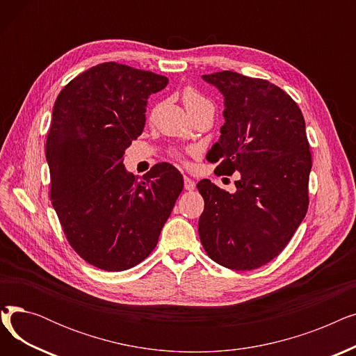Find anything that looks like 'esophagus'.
<instances>
[{"label":"esophagus","mask_w":356,"mask_h":356,"mask_svg":"<svg viewBox=\"0 0 356 356\" xmlns=\"http://www.w3.org/2000/svg\"><path fill=\"white\" fill-rule=\"evenodd\" d=\"M184 189L189 192H192L195 189V181L189 176H184Z\"/></svg>","instance_id":"obj_1"}]
</instances>
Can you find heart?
<instances>
[{
    "label": "heart",
    "mask_w": 356,
    "mask_h": 356,
    "mask_svg": "<svg viewBox=\"0 0 356 356\" xmlns=\"http://www.w3.org/2000/svg\"><path fill=\"white\" fill-rule=\"evenodd\" d=\"M181 99H183L184 108L188 112H193L202 106L212 105L207 98L200 95V93L193 88H186L181 93Z\"/></svg>",
    "instance_id": "b5f03b06"
}]
</instances>
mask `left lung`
Listing matches in <instances>:
<instances>
[{
    "mask_svg": "<svg viewBox=\"0 0 356 356\" xmlns=\"http://www.w3.org/2000/svg\"><path fill=\"white\" fill-rule=\"evenodd\" d=\"M223 97L220 136L209 152L222 175L239 173L236 192L208 179L199 236L215 263L236 271L264 266L289 244L306 216L312 156L300 108L264 79L223 70L203 74Z\"/></svg>",
    "mask_w": 356,
    "mask_h": 356,
    "instance_id": "1",
    "label": "left lung"
}]
</instances>
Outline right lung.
Wrapping results in <instances>:
<instances>
[{"label": "right lung", "mask_w": 356, "mask_h": 356, "mask_svg": "<svg viewBox=\"0 0 356 356\" xmlns=\"http://www.w3.org/2000/svg\"><path fill=\"white\" fill-rule=\"evenodd\" d=\"M167 83L161 74L106 62L56 98L46 143L51 204L72 248L101 270L124 271L147 258L183 191L172 164L141 179L124 165L144 129L147 99Z\"/></svg>", "instance_id": "obj_1"}]
</instances>
